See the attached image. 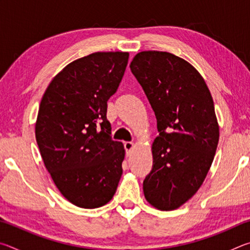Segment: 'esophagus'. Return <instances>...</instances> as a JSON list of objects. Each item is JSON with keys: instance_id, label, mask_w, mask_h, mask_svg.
<instances>
[{"instance_id": "1", "label": "esophagus", "mask_w": 250, "mask_h": 250, "mask_svg": "<svg viewBox=\"0 0 250 250\" xmlns=\"http://www.w3.org/2000/svg\"><path fill=\"white\" fill-rule=\"evenodd\" d=\"M124 146H125V149L126 154H129V153H130V151L133 149L134 143H133V142H125V143H124Z\"/></svg>"}]
</instances>
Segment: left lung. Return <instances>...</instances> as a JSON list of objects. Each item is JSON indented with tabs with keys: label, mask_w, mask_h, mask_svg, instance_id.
<instances>
[{
	"label": "left lung",
	"mask_w": 250,
	"mask_h": 250,
	"mask_svg": "<svg viewBox=\"0 0 250 250\" xmlns=\"http://www.w3.org/2000/svg\"><path fill=\"white\" fill-rule=\"evenodd\" d=\"M130 69L155 113L159 137L153 167L143 181L146 200L161 210L179 208L204 182L216 153L219 126L201 74L167 52L135 55Z\"/></svg>",
	"instance_id": "1"
}]
</instances>
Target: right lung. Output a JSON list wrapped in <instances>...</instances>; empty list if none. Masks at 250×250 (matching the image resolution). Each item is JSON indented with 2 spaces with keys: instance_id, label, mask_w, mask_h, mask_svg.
I'll use <instances>...</instances> for the list:
<instances>
[{
  "instance_id": "right-lung-1",
  "label": "right lung",
  "mask_w": 250,
  "mask_h": 250,
  "mask_svg": "<svg viewBox=\"0 0 250 250\" xmlns=\"http://www.w3.org/2000/svg\"><path fill=\"white\" fill-rule=\"evenodd\" d=\"M129 53L98 52L55 76L35 125L42 159L59 192L83 208L104 206L122 175L125 147L111 139L107 101L117 91Z\"/></svg>"
}]
</instances>
